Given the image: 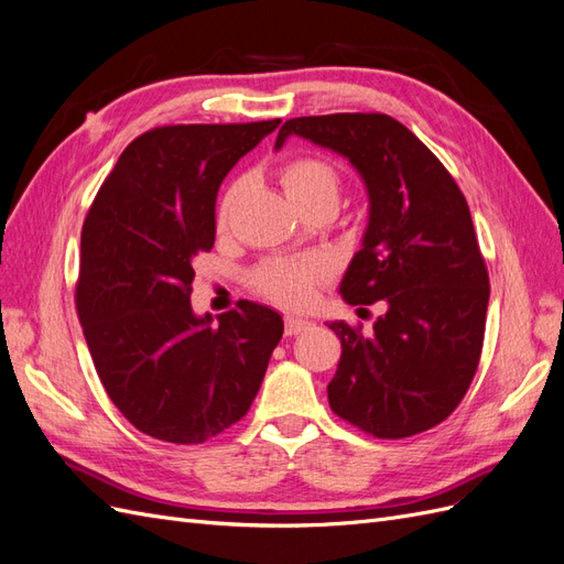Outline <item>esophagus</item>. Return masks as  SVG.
I'll list each match as a JSON object with an SVG mask.
<instances>
[{
    "label": "esophagus",
    "mask_w": 564,
    "mask_h": 564,
    "mask_svg": "<svg viewBox=\"0 0 564 564\" xmlns=\"http://www.w3.org/2000/svg\"><path fill=\"white\" fill-rule=\"evenodd\" d=\"M305 327H311V319L296 317V315H286V319H284V334H286V336H296V334H301Z\"/></svg>",
    "instance_id": "1"
}]
</instances>
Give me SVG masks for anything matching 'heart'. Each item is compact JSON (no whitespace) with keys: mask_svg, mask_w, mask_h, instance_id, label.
I'll use <instances>...</instances> for the list:
<instances>
[{"mask_svg":"<svg viewBox=\"0 0 564 564\" xmlns=\"http://www.w3.org/2000/svg\"><path fill=\"white\" fill-rule=\"evenodd\" d=\"M280 181L284 187V195L299 212L313 207H338L340 176L327 160L313 155L289 160L282 166ZM237 195H240V183H235L226 193L224 202H220L218 226L228 224V216L232 212ZM327 278V263L322 259H315V256H308V259L299 261H270L261 265L253 272V286L259 289L263 296L286 305V308H301V305L313 301L319 282Z\"/></svg>","mask_w":564,"mask_h":564,"instance_id":"b5f03b06","label":"heart"}]
</instances>
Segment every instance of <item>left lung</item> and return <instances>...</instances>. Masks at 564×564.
Segmentation results:
<instances>
[{
    "label": "left lung",
    "instance_id": "1",
    "mask_svg": "<svg viewBox=\"0 0 564 564\" xmlns=\"http://www.w3.org/2000/svg\"><path fill=\"white\" fill-rule=\"evenodd\" d=\"M301 135L346 158L362 176L369 220L340 280L350 305L383 301L371 334L344 319L329 406L373 437H409L445 421L475 377L485 340L489 275L464 193L398 119L381 112L296 117L275 150Z\"/></svg>",
    "mask_w": 564,
    "mask_h": 564
}]
</instances>
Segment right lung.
I'll use <instances>...</instances> for the list:
<instances>
[{"label": "right lung", "mask_w": 564, "mask_h": 564, "mask_svg": "<svg viewBox=\"0 0 564 564\" xmlns=\"http://www.w3.org/2000/svg\"><path fill=\"white\" fill-rule=\"evenodd\" d=\"M280 127L178 124L119 155L82 228L77 313L108 398L141 433L202 445L240 421L284 322L242 301L195 315L193 261L216 240V195L230 169Z\"/></svg>", "instance_id": "add662e5"}]
</instances>
